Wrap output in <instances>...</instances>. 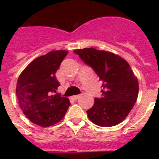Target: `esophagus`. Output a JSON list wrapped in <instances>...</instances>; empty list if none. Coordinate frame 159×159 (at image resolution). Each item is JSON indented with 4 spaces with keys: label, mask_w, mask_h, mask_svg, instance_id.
<instances>
[{
    "label": "esophagus",
    "mask_w": 159,
    "mask_h": 159,
    "mask_svg": "<svg viewBox=\"0 0 159 159\" xmlns=\"http://www.w3.org/2000/svg\"><path fill=\"white\" fill-rule=\"evenodd\" d=\"M79 97H80V95H73V96L71 97V98H72L73 99H77L79 98Z\"/></svg>",
    "instance_id": "esophagus-1"
}]
</instances>
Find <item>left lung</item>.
Segmentation results:
<instances>
[{"mask_svg":"<svg viewBox=\"0 0 159 159\" xmlns=\"http://www.w3.org/2000/svg\"><path fill=\"white\" fill-rule=\"evenodd\" d=\"M84 62L92 67L102 82V98L95 99L87 111L88 119L99 127H113L124 120L139 95L137 77L120 56L93 48L75 49Z\"/></svg>","mask_w":159,"mask_h":159,"instance_id":"left-lung-1","label":"left lung"}]
</instances>
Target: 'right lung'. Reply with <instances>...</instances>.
<instances>
[{"label": "right lung", "instance_id": "1", "mask_svg": "<svg viewBox=\"0 0 159 159\" xmlns=\"http://www.w3.org/2000/svg\"><path fill=\"white\" fill-rule=\"evenodd\" d=\"M68 52L57 50L38 57L25 67L16 83L19 106L32 123L50 127L64 117L69 99L60 96L57 90L60 84L56 72Z\"/></svg>", "mask_w": 159, "mask_h": 159}]
</instances>
